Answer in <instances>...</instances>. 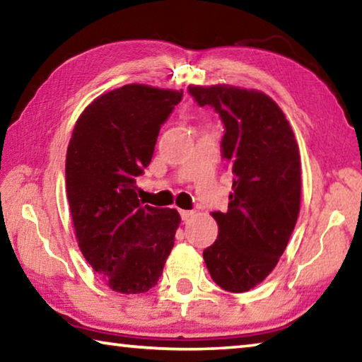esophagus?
<instances>
[{
	"instance_id": "esophagus-1",
	"label": "esophagus",
	"mask_w": 362,
	"mask_h": 362,
	"mask_svg": "<svg viewBox=\"0 0 362 362\" xmlns=\"http://www.w3.org/2000/svg\"><path fill=\"white\" fill-rule=\"evenodd\" d=\"M179 214H180V217H182V220H188V218H192L193 217V211H183V209H180L179 211Z\"/></svg>"
}]
</instances>
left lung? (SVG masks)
Segmentation results:
<instances>
[{"mask_svg": "<svg viewBox=\"0 0 362 362\" xmlns=\"http://www.w3.org/2000/svg\"><path fill=\"white\" fill-rule=\"evenodd\" d=\"M188 93L218 113L222 158L235 175L228 211L212 212L218 236L204 249L206 267L222 289L246 292L273 272L297 223L298 145L281 108L259 90L218 84Z\"/></svg>", "mask_w": 362, "mask_h": 362, "instance_id": "1", "label": "left lung"}]
</instances>
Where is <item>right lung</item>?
Returning a JSON list of instances; mask_svg holds the SVG:
<instances>
[{
	"label": "right lung",
	"mask_w": 362,
	"mask_h": 362,
	"mask_svg": "<svg viewBox=\"0 0 362 362\" xmlns=\"http://www.w3.org/2000/svg\"><path fill=\"white\" fill-rule=\"evenodd\" d=\"M182 90L126 84L86 107L73 129L65 183L84 259L113 291L142 293L161 278L180 216L140 203L136 179Z\"/></svg>",
	"instance_id": "right-lung-1"
}]
</instances>
